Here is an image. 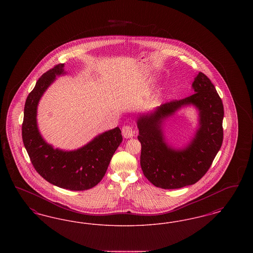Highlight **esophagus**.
<instances>
[{"mask_svg":"<svg viewBox=\"0 0 253 253\" xmlns=\"http://www.w3.org/2000/svg\"><path fill=\"white\" fill-rule=\"evenodd\" d=\"M122 135L125 138H130V137H132L134 135V131L132 130V127L131 125L126 124L122 127Z\"/></svg>","mask_w":253,"mask_h":253,"instance_id":"esophagus-1","label":"esophagus"}]
</instances>
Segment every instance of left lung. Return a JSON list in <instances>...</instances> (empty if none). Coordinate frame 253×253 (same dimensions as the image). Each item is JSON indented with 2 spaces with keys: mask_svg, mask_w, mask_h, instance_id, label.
Masks as SVG:
<instances>
[{
  "mask_svg": "<svg viewBox=\"0 0 253 253\" xmlns=\"http://www.w3.org/2000/svg\"><path fill=\"white\" fill-rule=\"evenodd\" d=\"M194 94L139 114L136 120L141 143L140 165L145 176L162 189H179L200 180L211 167L223 142L224 107L211 80L199 72L193 83ZM193 105L199 112V127L182 148L166 141L163 124L181 108Z\"/></svg>",
  "mask_w": 253,
  "mask_h": 253,
  "instance_id": "left-lung-1",
  "label": "left lung"
}]
</instances>
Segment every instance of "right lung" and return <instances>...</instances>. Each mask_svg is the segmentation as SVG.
I'll use <instances>...</instances> for the list:
<instances>
[{
    "label": "right lung",
    "mask_w": 253,
    "mask_h": 253,
    "mask_svg": "<svg viewBox=\"0 0 253 253\" xmlns=\"http://www.w3.org/2000/svg\"><path fill=\"white\" fill-rule=\"evenodd\" d=\"M66 74L64 63L44 73L29 93L24 105L23 141L39 174L49 183L70 191H85L97 185L105 175L113 155L122 142L121 129L99 133L90 142L73 151L48 144L38 128L39 101L57 77Z\"/></svg>",
    "instance_id": "add662e5"
}]
</instances>
